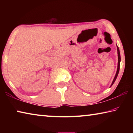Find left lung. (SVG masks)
I'll list each match as a JSON object with an SVG mask.
<instances>
[{"label":"left lung","instance_id":"1","mask_svg":"<svg viewBox=\"0 0 133 133\" xmlns=\"http://www.w3.org/2000/svg\"><path fill=\"white\" fill-rule=\"evenodd\" d=\"M117 53H118V67H117V70L116 76H115V77H114V78L113 81H112L111 86H112V85L114 84V82H115L116 78H117V76H118V75L119 70H120V61H121V57H120V50H119V48H118V46H117Z\"/></svg>","mask_w":133,"mask_h":133}]
</instances>
